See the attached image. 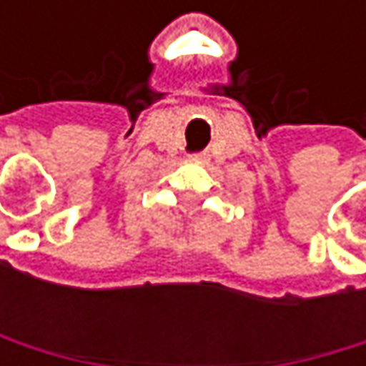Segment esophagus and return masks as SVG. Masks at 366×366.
I'll return each instance as SVG.
<instances>
[{"label": "esophagus", "instance_id": "esophagus-1", "mask_svg": "<svg viewBox=\"0 0 366 366\" xmlns=\"http://www.w3.org/2000/svg\"><path fill=\"white\" fill-rule=\"evenodd\" d=\"M205 159H207L205 154H192V161L194 163H205Z\"/></svg>", "mask_w": 366, "mask_h": 366}]
</instances>
